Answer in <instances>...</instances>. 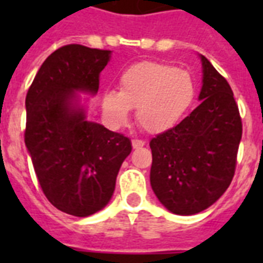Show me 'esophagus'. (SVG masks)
<instances>
[{
    "instance_id": "esophagus-1",
    "label": "esophagus",
    "mask_w": 263,
    "mask_h": 263,
    "mask_svg": "<svg viewBox=\"0 0 263 263\" xmlns=\"http://www.w3.org/2000/svg\"><path fill=\"white\" fill-rule=\"evenodd\" d=\"M144 146V142L143 140H139V139H135L132 140V147L134 148H140Z\"/></svg>"
}]
</instances>
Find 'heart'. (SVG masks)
Returning <instances> with one entry per match:
<instances>
[{
  "label": "heart",
  "mask_w": 263,
  "mask_h": 263,
  "mask_svg": "<svg viewBox=\"0 0 263 263\" xmlns=\"http://www.w3.org/2000/svg\"><path fill=\"white\" fill-rule=\"evenodd\" d=\"M196 97L195 79L188 71L164 63L142 61L123 71L119 91H105L102 110L107 121L120 125L129 109L136 107V121L148 134H164L191 109Z\"/></svg>",
  "instance_id": "heart-1"
}]
</instances>
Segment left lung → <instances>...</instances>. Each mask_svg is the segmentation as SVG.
<instances>
[{"label":"left lung","mask_w":263,"mask_h":263,"mask_svg":"<svg viewBox=\"0 0 263 263\" xmlns=\"http://www.w3.org/2000/svg\"><path fill=\"white\" fill-rule=\"evenodd\" d=\"M199 106L150 140V184L173 214L192 216L227 191L236 166L241 120L231 86L204 55Z\"/></svg>","instance_id":"8db88e82"}]
</instances>
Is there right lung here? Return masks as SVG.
Returning a JSON list of instances; mask_svg holds the SVG:
<instances>
[{
    "label": "right lung",
    "mask_w": 263,
    "mask_h": 263,
    "mask_svg": "<svg viewBox=\"0 0 263 263\" xmlns=\"http://www.w3.org/2000/svg\"><path fill=\"white\" fill-rule=\"evenodd\" d=\"M110 50L67 45L39 68L26 97L24 142L35 175L54 208L88 217L110 202L131 140L87 119Z\"/></svg>",
    "instance_id": "right-lung-1"
}]
</instances>
